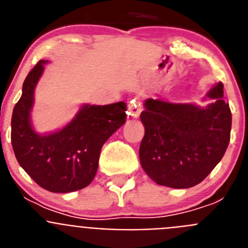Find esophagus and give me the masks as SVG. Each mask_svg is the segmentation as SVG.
Instances as JSON below:
<instances>
[{
    "label": "esophagus",
    "instance_id": "1",
    "mask_svg": "<svg viewBox=\"0 0 248 248\" xmlns=\"http://www.w3.org/2000/svg\"><path fill=\"white\" fill-rule=\"evenodd\" d=\"M143 110V100L140 97H135L131 99L128 104V115L129 118H134L137 119Z\"/></svg>",
    "mask_w": 248,
    "mask_h": 248
}]
</instances>
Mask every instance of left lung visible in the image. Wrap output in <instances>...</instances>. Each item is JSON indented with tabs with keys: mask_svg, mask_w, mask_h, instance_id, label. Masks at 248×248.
Listing matches in <instances>:
<instances>
[{
	"mask_svg": "<svg viewBox=\"0 0 248 248\" xmlns=\"http://www.w3.org/2000/svg\"><path fill=\"white\" fill-rule=\"evenodd\" d=\"M206 107L194 103L145 100L140 119L145 128L139 149L141 168L157 185L187 189L198 185L220 163L230 143L232 115L223 84L206 93Z\"/></svg>",
	"mask_w": 248,
	"mask_h": 248,
	"instance_id": "8db88e82",
	"label": "left lung"
}]
</instances>
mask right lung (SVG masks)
I'll use <instances>...</instances> for the list:
<instances>
[{"mask_svg":"<svg viewBox=\"0 0 248 248\" xmlns=\"http://www.w3.org/2000/svg\"><path fill=\"white\" fill-rule=\"evenodd\" d=\"M47 61H39L26 77L22 95L11 120V143L22 169L50 192H72L93 181L102 146L125 123L126 104H83L73 119L59 130L39 134L31 110L34 89Z\"/></svg>","mask_w":248,"mask_h":248,"instance_id":"1","label":"right lung"}]
</instances>
